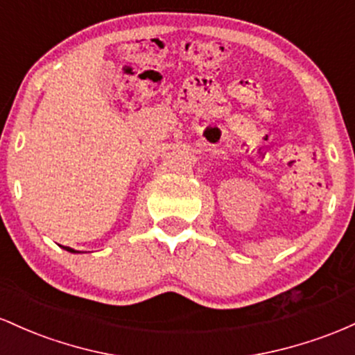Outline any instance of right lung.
I'll use <instances>...</instances> for the list:
<instances>
[{
	"label": "right lung",
	"mask_w": 355,
	"mask_h": 355,
	"mask_svg": "<svg viewBox=\"0 0 355 355\" xmlns=\"http://www.w3.org/2000/svg\"><path fill=\"white\" fill-rule=\"evenodd\" d=\"M63 248L67 250V252H71V253H78V252H75V250H71V248H69V246H63Z\"/></svg>",
	"instance_id": "1"
}]
</instances>
